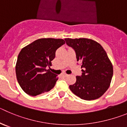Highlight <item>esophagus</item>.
Here are the masks:
<instances>
[{"mask_svg": "<svg viewBox=\"0 0 127 127\" xmlns=\"http://www.w3.org/2000/svg\"><path fill=\"white\" fill-rule=\"evenodd\" d=\"M68 74H65V73H63V74H62V76L64 77H67V76H68Z\"/></svg>", "mask_w": 127, "mask_h": 127, "instance_id": "1", "label": "esophagus"}]
</instances>
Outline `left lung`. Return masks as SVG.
<instances>
[{
    "label": "left lung",
    "mask_w": 127,
    "mask_h": 127,
    "mask_svg": "<svg viewBox=\"0 0 127 127\" xmlns=\"http://www.w3.org/2000/svg\"><path fill=\"white\" fill-rule=\"evenodd\" d=\"M66 44L72 48L82 75L76 77V82L70 85L74 95L84 100L100 97L108 89L113 74V66L102 46L87 38H65Z\"/></svg>",
    "instance_id": "1"
}]
</instances>
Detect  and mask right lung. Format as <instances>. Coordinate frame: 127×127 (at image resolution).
<instances>
[{"label":"right lung","instance_id":"add662e5","mask_svg":"<svg viewBox=\"0 0 127 127\" xmlns=\"http://www.w3.org/2000/svg\"><path fill=\"white\" fill-rule=\"evenodd\" d=\"M62 39L41 38L23 48L18 55L16 74L26 94L36 96L53 89L57 75L46 69L55 57V52L65 44Z\"/></svg>","mask_w":127,"mask_h":127}]
</instances>
